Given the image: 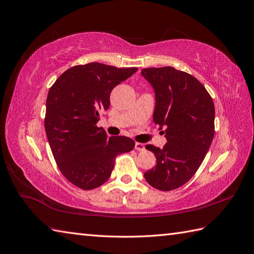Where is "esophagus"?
Listing matches in <instances>:
<instances>
[{
  "label": "esophagus",
  "instance_id": "1",
  "mask_svg": "<svg viewBox=\"0 0 254 254\" xmlns=\"http://www.w3.org/2000/svg\"><path fill=\"white\" fill-rule=\"evenodd\" d=\"M134 148H135L137 151H142V150H144V149H145V145H144V144H142V143H137V142H135V144H134Z\"/></svg>",
  "mask_w": 254,
  "mask_h": 254
}]
</instances>
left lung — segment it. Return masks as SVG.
<instances>
[{
  "mask_svg": "<svg viewBox=\"0 0 254 254\" xmlns=\"http://www.w3.org/2000/svg\"><path fill=\"white\" fill-rule=\"evenodd\" d=\"M142 76L155 90L153 122L164 128L167 143L153 145L157 164L144 174L145 180L160 190H172L195 175L214 137L215 108L209 92L194 76L173 66L148 67Z\"/></svg>",
  "mask_w": 254,
  "mask_h": 254,
  "instance_id": "obj_1",
  "label": "left lung"
}]
</instances>
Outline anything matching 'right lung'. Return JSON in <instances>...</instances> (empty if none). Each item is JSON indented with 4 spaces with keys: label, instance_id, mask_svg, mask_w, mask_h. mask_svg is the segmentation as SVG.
<instances>
[{
    "label": "right lung",
    "instance_id": "add662e5",
    "mask_svg": "<svg viewBox=\"0 0 254 254\" xmlns=\"http://www.w3.org/2000/svg\"><path fill=\"white\" fill-rule=\"evenodd\" d=\"M137 71L99 63L75 65L61 74L47 98L44 127L54 159L65 178L81 190L101 187L115 158L134 147L127 136H108L96 126L109 109L111 91Z\"/></svg>",
    "mask_w": 254,
    "mask_h": 254
}]
</instances>
